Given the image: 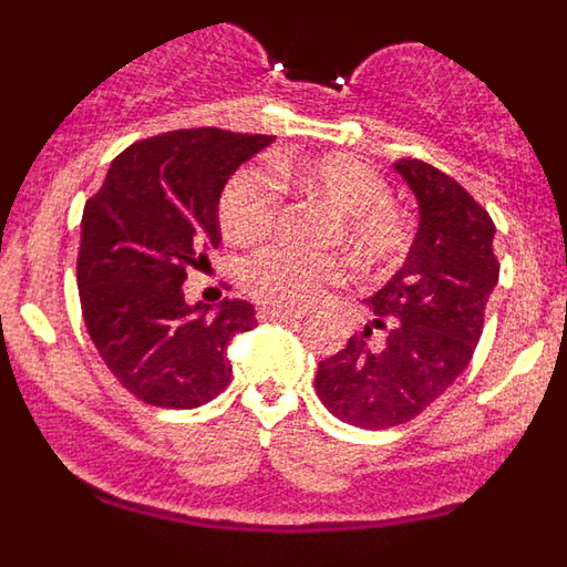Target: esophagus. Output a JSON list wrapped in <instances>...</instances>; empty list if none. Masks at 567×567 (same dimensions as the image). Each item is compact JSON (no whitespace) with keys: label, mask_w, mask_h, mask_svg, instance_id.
<instances>
[{"label":"esophagus","mask_w":567,"mask_h":567,"mask_svg":"<svg viewBox=\"0 0 567 567\" xmlns=\"http://www.w3.org/2000/svg\"><path fill=\"white\" fill-rule=\"evenodd\" d=\"M260 320H280V323H298L300 315L287 312V309H272V307H260L258 309Z\"/></svg>","instance_id":"obj_1"}]
</instances>
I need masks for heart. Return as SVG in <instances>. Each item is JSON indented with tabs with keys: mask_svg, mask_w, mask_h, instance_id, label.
<instances>
[{
	"mask_svg": "<svg viewBox=\"0 0 567 567\" xmlns=\"http://www.w3.org/2000/svg\"><path fill=\"white\" fill-rule=\"evenodd\" d=\"M268 175L240 169L227 182L218 204L224 233L238 244L267 238L278 221L280 187L327 202L340 215V240L360 264H392L412 244L409 218L392 204L383 175L349 153L278 155ZM346 278L334 258H312L287 247H269L249 258L244 284L272 309L303 312L327 300Z\"/></svg>",
	"mask_w": 567,
	"mask_h": 567,
	"instance_id": "1",
	"label": "heart"
}]
</instances>
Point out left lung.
Returning a JSON list of instances; mask_svg holds the SVG:
<instances>
[{
  "instance_id": "obj_1",
  "label": "left lung",
  "mask_w": 567,
  "mask_h": 567,
  "mask_svg": "<svg viewBox=\"0 0 567 567\" xmlns=\"http://www.w3.org/2000/svg\"><path fill=\"white\" fill-rule=\"evenodd\" d=\"M394 169L417 198V235L403 267L365 298L372 323L315 378L329 412L360 429L409 423L463 374L499 280L491 215L432 164L400 158ZM372 328L386 329L380 347L364 343Z\"/></svg>"
}]
</instances>
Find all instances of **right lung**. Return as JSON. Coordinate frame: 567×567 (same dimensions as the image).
Wrapping results in <instances>:
<instances>
[{
    "instance_id": "1",
    "label": "right lung",
    "mask_w": 567,
    "mask_h": 567,
    "mask_svg": "<svg viewBox=\"0 0 567 567\" xmlns=\"http://www.w3.org/2000/svg\"><path fill=\"white\" fill-rule=\"evenodd\" d=\"M272 135L173 130L115 155L82 215L76 280L84 327L115 380L162 409H195L233 378L229 343L258 327L247 300L187 303L184 280L221 244L229 175Z\"/></svg>"
}]
</instances>
